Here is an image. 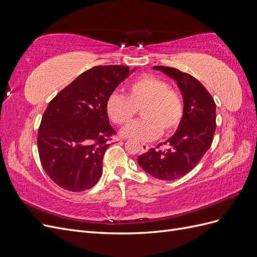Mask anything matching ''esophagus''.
Wrapping results in <instances>:
<instances>
[{
	"mask_svg": "<svg viewBox=\"0 0 257 257\" xmlns=\"http://www.w3.org/2000/svg\"><path fill=\"white\" fill-rule=\"evenodd\" d=\"M141 150H142V152H143V153H145V152H148V150H149V146H148V145H145V144H143V145L141 146Z\"/></svg>",
	"mask_w": 257,
	"mask_h": 257,
	"instance_id": "obj_1",
	"label": "esophagus"
}]
</instances>
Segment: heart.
Masks as SVG:
<instances>
[{"instance_id": "1", "label": "heart", "mask_w": 257, "mask_h": 257, "mask_svg": "<svg viewBox=\"0 0 257 257\" xmlns=\"http://www.w3.org/2000/svg\"><path fill=\"white\" fill-rule=\"evenodd\" d=\"M144 120L130 124L121 131L123 137L145 143L158 138L162 132L169 134L180 124L184 104L179 92L169 88L164 79L143 75L126 87V97L112 93L106 100L108 118L118 125H125L142 109Z\"/></svg>"}]
</instances>
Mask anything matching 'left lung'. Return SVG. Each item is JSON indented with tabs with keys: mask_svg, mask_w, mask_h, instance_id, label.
<instances>
[{
	"mask_svg": "<svg viewBox=\"0 0 257 257\" xmlns=\"http://www.w3.org/2000/svg\"><path fill=\"white\" fill-rule=\"evenodd\" d=\"M153 69L163 72L177 82L183 97L184 112L176 133L164 143L168 149L161 151L152 148L139 155L137 162L154 178L176 180L190 173L211 146L216 126L215 103L207 89L193 76L174 67L153 66Z\"/></svg>",
	"mask_w": 257,
	"mask_h": 257,
	"instance_id": "8db88e82",
	"label": "left lung"
}]
</instances>
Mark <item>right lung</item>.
<instances>
[{
  "label": "right lung",
  "mask_w": 257,
  "mask_h": 257,
  "mask_svg": "<svg viewBox=\"0 0 257 257\" xmlns=\"http://www.w3.org/2000/svg\"><path fill=\"white\" fill-rule=\"evenodd\" d=\"M128 66H95L82 73L48 104L37 134L43 168L72 192L89 190L103 173V158L115 134L106 100L131 73Z\"/></svg>",
  "instance_id": "add662e5"
}]
</instances>
